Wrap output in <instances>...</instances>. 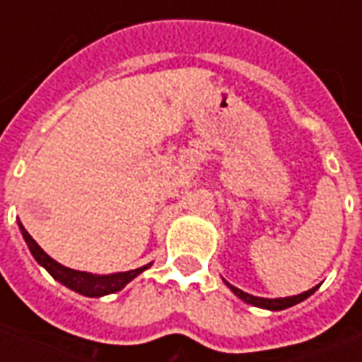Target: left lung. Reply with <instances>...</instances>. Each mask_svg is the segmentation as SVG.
<instances>
[{"label":"left lung","mask_w":362,"mask_h":362,"mask_svg":"<svg viewBox=\"0 0 362 362\" xmlns=\"http://www.w3.org/2000/svg\"><path fill=\"white\" fill-rule=\"evenodd\" d=\"M228 287L233 288V293H235L238 298H243L244 303L254 304V306H259V308H267V310H285V308H288V306H295V304L303 303L304 298H308V296L318 288V287H314L310 288V291H306V293H300V295H295V296H287V298H259V296L248 295V293H244V291L233 287V285H228Z\"/></svg>","instance_id":"left-lung-1"}]
</instances>
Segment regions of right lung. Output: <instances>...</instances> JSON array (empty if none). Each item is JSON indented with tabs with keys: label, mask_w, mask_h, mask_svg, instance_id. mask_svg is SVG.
<instances>
[{
	"label": "right lung",
	"mask_w": 362,
	"mask_h": 362,
	"mask_svg": "<svg viewBox=\"0 0 362 362\" xmlns=\"http://www.w3.org/2000/svg\"><path fill=\"white\" fill-rule=\"evenodd\" d=\"M19 228L25 240L28 244V250L35 256V259L40 264V266L50 273L54 279H58L59 283H64L66 287L74 288L75 293L85 296H104L110 295V293H116L119 288H124L132 279H135L141 272H145L151 264L143 267H137V269H132V272H118L110 273V275H90V273L77 272V269H69V267L62 266L56 259H52L46 252L36 244V240L33 236L28 235L27 228L23 227L19 223Z\"/></svg>",
	"instance_id": "obj_1"
}]
</instances>
